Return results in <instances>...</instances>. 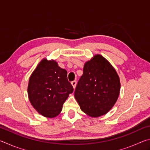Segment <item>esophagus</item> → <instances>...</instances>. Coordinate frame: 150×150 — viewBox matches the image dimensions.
Wrapping results in <instances>:
<instances>
[{
  "label": "esophagus",
  "instance_id": "1",
  "mask_svg": "<svg viewBox=\"0 0 150 150\" xmlns=\"http://www.w3.org/2000/svg\"><path fill=\"white\" fill-rule=\"evenodd\" d=\"M71 85L73 86V88H75V87H76V85H77V81H73L71 82Z\"/></svg>",
  "mask_w": 150,
  "mask_h": 150
}]
</instances>
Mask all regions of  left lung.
I'll use <instances>...</instances> for the list:
<instances>
[{
    "label": "left lung",
    "instance_id": "1",
    "mask_svg": "<svg viewBox=\"0 0 150 150\" xmlns=\"http://www.w3.org/2000/svg\"><path fill=\"white\" fill-rule=\"evenodd\" d=\"M120 90L116 70L105 57L96 55L86 62L75 90L81 110L91 117L105 115L115 105Z\"/></svg>",
    "mask_w": 150,
    "mask_h": 150
}]
</instances>
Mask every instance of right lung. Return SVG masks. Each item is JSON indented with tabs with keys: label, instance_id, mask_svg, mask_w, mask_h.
I'll return each mask as SVG.
<instances>
[{
	"label": "right lung",
	"instance_id": "add662e5",
	"mask_svg": "<svg viewBox=\"0 0 150 150\" xmlns=\"http://www.w3.org/2000/svg\"><path fill=\"white\" fill-rule=\"evenodd\" d=\"M73 87L68 81L67 71L54 60L44 59L30 76L28 93L30 103L40 115L57 116Z\"/></svg>",
	"mask_w": 150,
	"mask_h": 150
}]
</instances>
